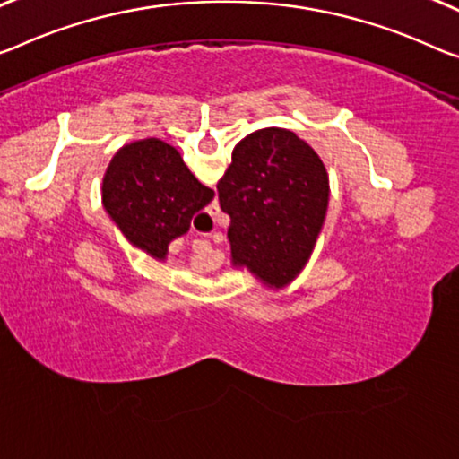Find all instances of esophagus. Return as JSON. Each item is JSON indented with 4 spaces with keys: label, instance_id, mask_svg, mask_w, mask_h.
Wrapping results in <instances>:
<instances>
[{
    "label": "esophagus",
    "instance_id": "esophagus-1",
    "mask_svg": "<svg viewBox=\"0 0 459 459\" xmlns=\"http://www.w3.org/2000/svg\"><path fill=\"white\" fill-rule=\"evenodd\" d=\"M217 209H220V207H215V205H213V207H211V209L207 211V213H209V217H215V213H217ZM201 244H207V242H201Z\"/></svg>",
    "mask_w": 459,
    "mask_h": 459
}]
</instances>
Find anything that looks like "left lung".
I'll return each mask as SVG.
<instances>
[{
	"label": "left lung",
	"instance_id": "left-lung-1",
	"mask_svg": "<svg viewBox=\"0 0 459 459\" xmlns=\"http://www.w3.org/2000/svg\"><path fill=\"white\" fill-rule=\"evenodd\" d=\"M217 193L231 220V266L285 289L307 264L326 221L330 182L318 153L293 131L258 129L234 147Z\"/></svg>",
	"mask_w": 459,
	"mask_h": 459
}]
</instances>
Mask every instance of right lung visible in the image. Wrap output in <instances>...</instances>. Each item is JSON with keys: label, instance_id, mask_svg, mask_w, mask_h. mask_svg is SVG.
<instances>
[{"label": "right lung", "instance_id": "add662e5", "mask_svg": "<svg viewBox=\"0 0 459 459\" xmlns=\"http://www.w3.org/2000/svg\"><path fill=\"white\" fill-rule=\"evenodd\" d=\"M215 193L195 178L176 147L156 137L123 145L104 172L102 205L123 236L164 263L172 239L186 234Z\"/></svg>", "mask_w": 459, "mask_h": 459}]
</instances>
